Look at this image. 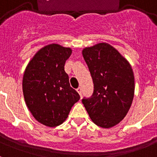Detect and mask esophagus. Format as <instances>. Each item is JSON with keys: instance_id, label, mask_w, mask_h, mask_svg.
I'll list each match as a JSON object with an SVG mask.
<instances>
[{"instance_id": "1", "label": "esophagus", "mask_w": 157, "mask_h": 157, "mask_svg": "<svg viewBox=\"0 0 157 157\" xmlns=\"http://www.w3.org/2000/svg\"><path fill=\"white\" fill-rule=\"evenodd\" d=\"M76 91H77L79 94L81 96V94H82V89H81V87H78V88L76 89Z\"/></svg>"}]
</instances>
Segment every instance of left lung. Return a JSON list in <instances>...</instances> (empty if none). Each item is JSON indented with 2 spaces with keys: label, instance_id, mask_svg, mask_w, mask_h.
<instances>
[{
  "label": "left lung",
  "instance_id": "8db88e82",
  "mask_svg": "<svg viewBox=\"0 0 157 157\" xmlns=\"http://www.w3.org/2000/svg\"><path fill=\"white\" fill-rule=\"evenodd\" d=\"M93 78L94 94L82 103L92 121L108 129L119 124L129 112L134 95V71L125 58L105 42L82 50Z\"/></svg>",
  "mask_w": 157,
  "mask_h": 157
}]
</instances>
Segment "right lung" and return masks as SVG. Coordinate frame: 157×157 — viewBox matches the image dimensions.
Wrapping results in <instances>:
<instances>
[{"label": "right lung", "instance_id": "add662e5", "mask_svg": "<svg viewBox=\"0 0 157 157\" xmlns=\"http://www.w3.org/2000/svg\"><path fill=\"white\" fill-rule=\"evenodd\" d=\"M71 48L50 44L39 50L26 67L23 93L26 105L40 124L55 127L63 124L80 95L70 86L64 71Z\"/></svg>", "mask_w": 157, "mask_h": 157}]
</instances>
